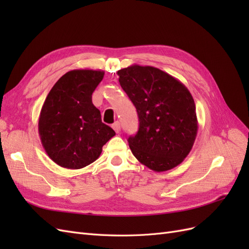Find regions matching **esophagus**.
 <instances>
[{
	"mask_svg": "<svg viewBox=\"0 0 249 249\" xmlns=\"http://www.w3.org/2000/svg\"><path fill=\"white\" fill-rule=\"evenodd\" d=\"M112 127H113V130H114L116 133L120 132V124H119V122H116V123L113 124Z\"/></svg>",
	"mask_w": 249,
	"mask_h": 249,
	"instance_id": "obj_1",
	"label": "esophagus"
}]
</instances>
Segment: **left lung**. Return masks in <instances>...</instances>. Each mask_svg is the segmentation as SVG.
<instances>
[{"mask_svg": "<svg viewBox=\"0 0 249 249\" xmlns=\"http://www.w3.org/2000/svg\"><path fill=\"white\" fill-rule=\"evenodd\" d=\"M117 74L138 113V132L127 139L133 155L157 172L175 168L189 155L197 135L190 91L182 82L153 66L133 64Z\"/></svg>", "mask_w": 249, "mask_h": 249, "instance_id": "obj_1", "label": "left lung"}]
</instances>
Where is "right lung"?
<instances>
[{"instance_id": "1", "label": "right lung", "mask_w": 249, "mask_h": 249, "mask_svg": "<svg viewBox=\"0 0 249 249\" xmlns=\"http://www.w3.org/2000/svg\"><path fill=\"white\" fill-rule=\"evenodd\" d=\"M103 71H67L53 86L38 120L42 146L51 159L67 169H80L100 157L115 132L102 123L92 93Z\"/></svg>"}]
</instances>
